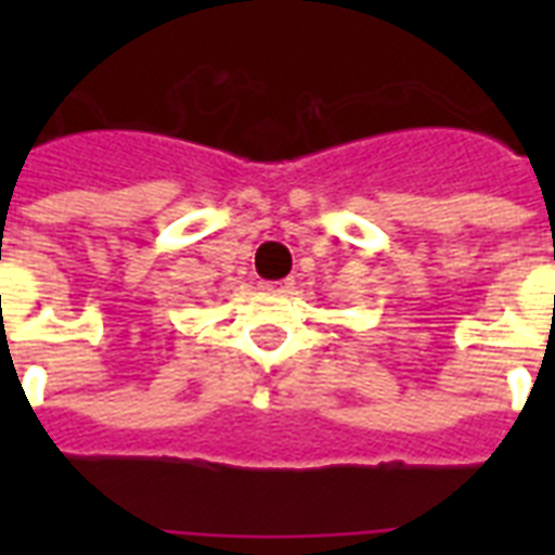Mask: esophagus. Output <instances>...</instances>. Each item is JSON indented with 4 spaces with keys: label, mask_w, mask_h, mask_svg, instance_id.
<instances>
[{
    "label": "esophagus",
    "mask_w": 555,
    "mask_h": 555,
    "mask_svg": "<svg viewBox=\"0 0 555 555\" xmlns=\"http://www.w3.org/2000/svg\"><path fill=\"white\" fill-rule=\"evenodd\" d=\"M291 285H294V279H282V282H261L264 291H287Z\"/></svg>",
    "instance_id": "obj_1"
}]
</instances>
